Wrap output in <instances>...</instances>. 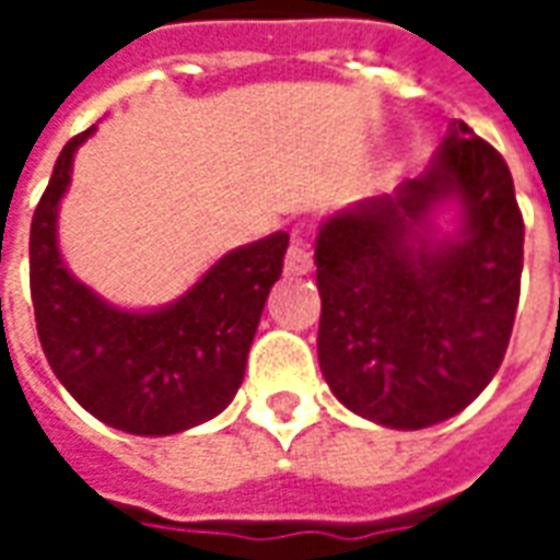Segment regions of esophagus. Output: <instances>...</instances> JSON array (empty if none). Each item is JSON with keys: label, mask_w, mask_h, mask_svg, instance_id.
I'll return each instance as SVG.
<instances>
[{"label": "esophagus", "mask_w": 560, "mask_h": 560, "mask_svg": "<svg viewBox=\"0 0 560 560\" xmlns=\"http://www.w3.org/2000/svg\"><path fill=\"white\" fill-rule=\"evenodd\" d=\"M312 267H315V255H312L308 243H305L303 236H293L288 257H284V269L291 276H305V272H312Z\"/></svg>", "instance_id": "34e87169"}]
</instances>
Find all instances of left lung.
I'll use <instances>...</instances> for the list:
<instances>
[{
  "instance_id": "8db88e82",
  "label": "left lung",
  "mask_w": 560,
  "mask_h": 560,
  "mask_svg": "<svg viewBox=\"0 0 560 560\" xmlns=\"http://www.w3.org/2000/svg\"><path fill=\"white\" fill-rule=\"evenodd\" d=\"M446 199L459 231L434 241ZM525 221L501 152L462 119L429 171L317 231V363L332 396L389 429L465 411L501 369L518 305Z\"/></svg>"
}]
</instances>
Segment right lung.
<instances>
[{"mask_svg": "<svg viewBox=\"0 0 560 560\" xmlns=\"http://www.w3.org/2000/svg\"><path fill=\"white\" fill-rule=\"evenodd\" d=\"M56 159L30 231V291L44 357L62 387L114 429L173 434L212 420L243 384L269 288L279 281L288 233L233 248L195 288L155 312H126L78 281L56 245L59 200L74 152Z\"/></svg>", "mask_w": 560, "mask_h": 560, "instance_id": "1", "label": "right lung"}]
</instances>
